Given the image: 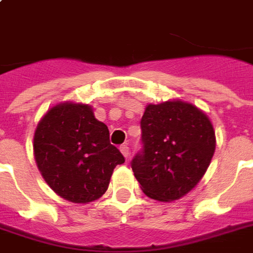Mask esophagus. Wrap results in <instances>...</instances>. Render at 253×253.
<instances>
[{"instance_id": "34e87169", "label": "esophagus", "mask_w": 253, "mask_h": 253, "mask_svg": "<svg viewBox=\"0 0 253 253\" xmlns=\"http://www.w3.org/2000/svg\"><path fill=\"white\" fill-rule=\"evenodd\" d=\"M121 152H122V155L125 156L126 159H128V156H130V150H128V147H127V144H123V146H121Z\"/></svg>"}]
</instances>
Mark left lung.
Segmentation results:
<instances>
[{
    "label": "left lung",
    "mask_w": 253,
    "mask_h": 253,
    "mask_svg": "<svg viewBox=\"0 0 253 253\" xmlns=\"http://www.w3.org/2000/svg\"><path fill=\"white\" fill-rule=\"evenodd\" d=\"M142 150L131 168L144 194L169 202L184 197L204 177L215 151L208 115L177 101L146 107L140 121Z\"/></svg>",
    "instance_id": "8db88e82"
}]
</instances>
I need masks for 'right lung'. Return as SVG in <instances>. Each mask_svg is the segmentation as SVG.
<instances>
[{"label":"right lung","mask_w":253,"mask_h":253,"mask_svg":"<svg viewBox=\"0 0 253 253\" xmlns=\"http://www.w3.org/2000/svg\"><path fill=\"white\" fill-rule=\"evenodd\" d=\"M34 155L53 192L75 204L97 200L113 170L125 163L110 144L109 128L85 103H59L47 111L34 135Z\"/></svg>","instance_id":"add662e5"}]
</instances>
